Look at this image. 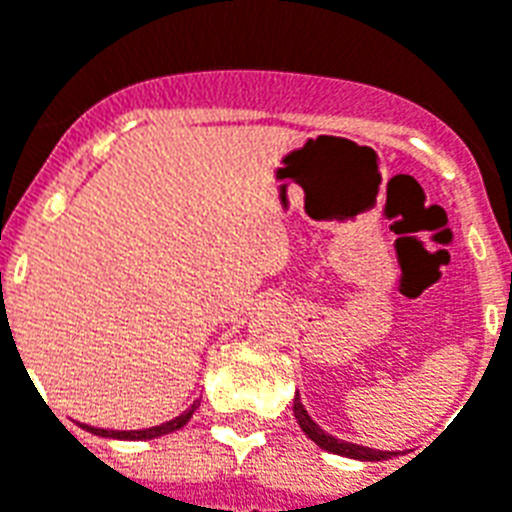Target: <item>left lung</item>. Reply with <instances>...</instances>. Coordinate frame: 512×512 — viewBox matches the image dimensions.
Here are the masks:
<instances>
[{
    "label": "left lung",
    "mask_w": 512,
    "mask_h": 512,
    "mask_svg": "<svg viewBox=\"0 0 512 512\" xmlns=\"http://www.w3.org/2000/svg\"><path fill=\"white\" fill-rule=\"evenodd\" d=\"M293 413L295 418H298V426L303 429V434H306L311 442H316V445L322 447V450H327V453H335V455H342V458H353V460H387L395 455L390 453V450H374V447H363V445H356V442H345V439H337L332 437V434H327L322 426L316 424L314 418L308 416V411L303 408L301 395H298V392H295V398H293Z\"/></svg>",
    "instance_id": "left-lung-1"
}]
</instances>
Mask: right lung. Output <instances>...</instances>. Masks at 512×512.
<instances>
[{
	"instance_id": "1",
	"label": "right lung",
	"mask_w": 512,
	"mask_h": 512,
	"mask_svg": "<svg viewBox=\"0 0 512 512\" xmlns=\"http://www.w3.org/2000/svg\"><path fill=\"white\" fill-rule=\"evenodd\" d=\"M201 405V400H193L188 411H183L180 416H175L172 421L167 424H159V426H151V429H130V432H114V429H99V426H88V424H80L86 432L96 434V437H109V439H133V442H141V439H156V437H164V434H172L177 429H183L185 424L190 421V416L196 413V408Z\"/></svg>"
}]
</instances>
